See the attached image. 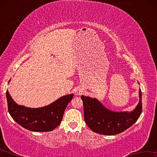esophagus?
I'll use <instances>...</instances> for the list:
<instances>
[{
  "label": "esophagus",
  "instance_id": "obj_1",
  "mask_svg": "<svg viewBox=\"0 0 157 157\" xmlns=\"http://www.w3.org/2000/svg\"><path fill=\"white\" fill-rule=\"evenodd\" d=\"M78 94H79V93H78Z\"/></svg>",
  "mask_w": 157,
  "mask_h": 157
}]
</instances>
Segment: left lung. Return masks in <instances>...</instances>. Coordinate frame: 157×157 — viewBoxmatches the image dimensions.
<instances>
[{"label": "left lung", "mask_w": 157, "mask_h": 157, "mask_svg": "<svg viewBox=\"0 0 157 157\" xmlns=\"http://www.w3.org/2000/svg\"><path fill=\"white\" fill-rule=\"evenodd\" d=\"M139 83V82H138ZM84 121L93 132L103 135H116L136 123L142 112V93L139 102L132 111H113L105 107L96 98L82 95Z\"/></svg>", "instance_id": "1"}]
</instances>
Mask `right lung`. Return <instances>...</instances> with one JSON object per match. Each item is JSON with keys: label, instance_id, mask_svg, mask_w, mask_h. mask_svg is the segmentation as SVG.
Instances as JSON below:
<instances>
[{"label": "right lung", "instance_id": "1", "mask_svg": "<svg viewBox=\"0 0 157 157\" xmlns=\"http://www.w3.org/2000/svg\"><path fill=\"white\" fill-rule=\"evenodd\" d=\"M73 95H63L43 107L30 108L17 104L9 91L7 90L6 91L8 111L14 121L26 129L41 132L52 131L59 125L66 106L72 100Z\"/></svg>", "mask_w": 157, "mask_h": 157}]
</instances>
